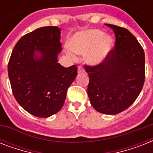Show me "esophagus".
Listing matches in <instances>:
<instances>
[{
	"label": "esophagus",
	"mask_w": 153,
	"mask_h": 153,
	"mask_svg": "<svg viewBox=\"0 0 153 153\" xmlns=\"http://www.w3.org/2000/svg\"><path fill=\"white\" fill-rule=\"evenodd\" d=\"M84 72H85V70H84L81 66H79V67H78V73L80 74V73H84Z\"/></svg>",
	"instance_id": "esophagus-1"
}]
</instances>
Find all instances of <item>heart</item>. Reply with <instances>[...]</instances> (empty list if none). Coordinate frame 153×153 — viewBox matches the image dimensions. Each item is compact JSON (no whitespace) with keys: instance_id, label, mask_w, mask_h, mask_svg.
Segmentation results:
<instances>
[{"instance_id":"b5f03b06","label":"heart","mask_w":153,"mask_h":153,"mask_svg":"<svg viewBox=\"0 0 153 153\" xmlns=\"http://www.w3.org/2000/svg\"><path fill=\"white\" fill-rule=\"evenodd\" d=\"M114 40L110 36H105L104 32L91 29L77 33L72 38V50L79 55H86V62L90 65H98L103 62L114 49ZM68 54L71 58L75 56L71 50Z\"/></svg>"}]
</instances>
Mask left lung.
Masks as SVG:
<instances>
[{
  "label": "left lung",
  "instance_id": "1",
  "mask_svg": "<svg viewBox=\"0 0 153 153\" xmlns=\"http://www.w3.org/2000/svg\"><path fill=\"white\" fill-rule=\"evenodd\" d=\"M116 36L114 48L104 62L86 66L91 105L104 114H119L130 106L145 82V52L136 37L124 27L105 25Z\"/></svg>",
  "mask_w": 153,
  "mask_h": 153
}]
</instances>
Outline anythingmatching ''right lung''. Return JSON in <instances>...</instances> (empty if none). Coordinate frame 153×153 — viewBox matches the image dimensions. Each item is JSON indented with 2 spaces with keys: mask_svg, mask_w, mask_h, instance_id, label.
Listing matches in <instances>:
<instances>
[{
  "mask_svg": "<svg viewBox=\"0 0 153 153\" xmlns=\"http://www.w3.org/2000/svg\"><path fill=\"white\" fill-rule=\"evenodd\" d=\"M61 29L48 26L19 39L11 55L8 73L13 95L20 106L38 117H48L64 104L67 89L77 76L75 65L58 62Z\"/></svg>",
  "mask_w": 153,
  "mask_h": 153,
  "instance_id": "1",
  "label": "right lung"
}]
</instances>
